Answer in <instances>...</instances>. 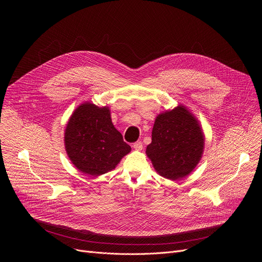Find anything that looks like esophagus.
<instances>
[{"label":"esophagus","mask_w":262,"mask_h":262,"mask_svg":"<svg viewBox=\"0 0 262 262\" xmlns=\"http://www.w3.org/2000/svg\"><path fill=\"white\" fill-rule=\"evenodd\" d=\"M133 147H134V149H136V150H142V149H143V143L141 141H138V142L133 144Z\"/></svg>","instance_id":"1"}]
</instances>
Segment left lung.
Returning a JSON list of instances; mask_svg holds the SVG:
<instances>
[{
  "mask_svg": "<svg viewBox=\"0 0 262 262\" xmlns=\"http://www.w3.org/2000/svg\"><path fill=\"white\" fill-rule=\"evenodd\" d=\"M203 149L204 135L198 120L185 106L177 105L156 118L146 155L160 175L178 180L195 169Z\"/></svg>",
  "mask_w": 262,
  "mask_h": 262,
  "instance_id": "obj_1",
  "label": "left lung"
}]
</instances>
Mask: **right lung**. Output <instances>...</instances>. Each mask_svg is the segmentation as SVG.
Listing matches in <instances>:
<instances>
[{"instance_id":"1","label":"right lung","mask_w":262,"mask_h":262,"mask_svg":"<svg viewBox=\"0 0 262 262\" xmlns=\"http://www.w3.org/2000/svg\"><path fill=\"white\" fill-rule=\"evenodd\" d=\"M64 143L71 163L92 176L115 169L132 149L112 123L110 108L90 102L74 110L65 128Z\"/></svg>"}]
</instances>
